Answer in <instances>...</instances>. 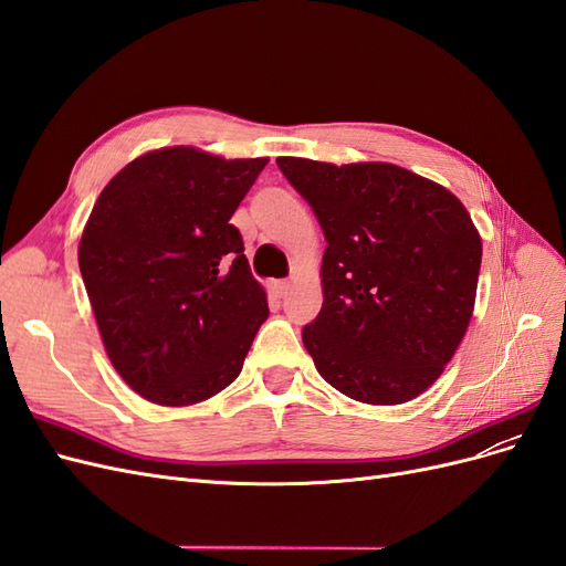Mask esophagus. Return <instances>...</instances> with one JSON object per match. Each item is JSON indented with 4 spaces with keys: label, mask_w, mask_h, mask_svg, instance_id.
Listing matches in <instances>:
<instances>
[{
    "label": "esophagus",
    "mask_w": 566,
    "mask_h": 566,
    "mask_svg": "<svg viewBox=\"0 0 566 566\" xmlns=\"http://www.w3.org/2000/svg\"><path fill=\"white\" fill-rule=\"evenodd\" d=\"M287 287H290L287 281H273V283H271V290H273V295H276V297H285Z\"/></svg>",
    "instance_id": "1"
}]
</instances>
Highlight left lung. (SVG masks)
Returning a JSON list of instances; mask_svg holds the SVG:
<instances>
[{"mask_svg":"<svg viewBox=\"0 0 566 566\" xmlns=\"http://www.w3.org/2000/svg\"><path fill=\"white\" fill-rule=\"evenodd\" d=\"M325 235L323 306L302 342L347 397L416 399L447 366L474 310L482 238L447 188L399 165L279 158Z\"/></svg>","mask_w":566,"mask_h":566,"instance_id":"obj_1","label":"left lung"}]
</instances>
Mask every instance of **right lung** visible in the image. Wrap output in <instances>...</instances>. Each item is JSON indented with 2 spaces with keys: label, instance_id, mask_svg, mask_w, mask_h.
Here are the masks:
<instances>
[{
  "label": "right lung",
  "instance_id": "1",
  "mask_svg": "<svg viewBox=\"0 0 566 566\" xmlns=\"http://www.w3.org/2000/svg\"><path fill=\"white\" fill-rule=\"evenodd\" d=\"M266 158L172 146L101 191L77 250L111 364L136 394L191 406L229 387L269 316L229 219Z\"/></svg>",
  "mask_w": 566,
  "mask_h": 566
}]
</instances>
